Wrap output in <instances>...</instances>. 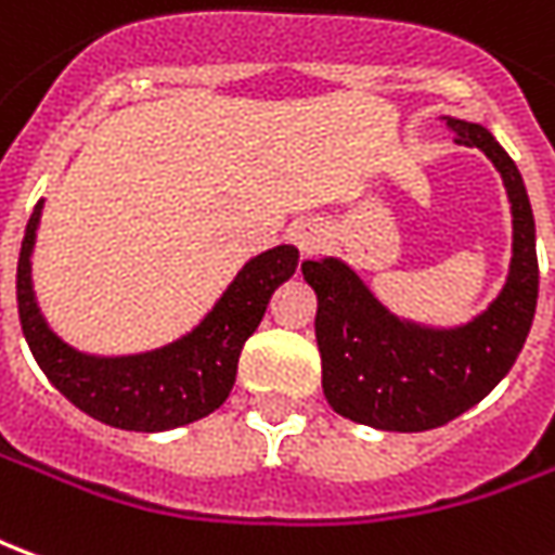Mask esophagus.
Here are the masks:
<instances>
[{
    "instance_id": "34e87169",
    "label": "esophagus",
    "mask_w": 555,
    "mask_h": 555,
    "mask_svg": "<svg viewBox=\"0 0 555 555\" xmlns=\"http://www.w3.org/2000/svg\"><path fill=\"white\" fill-rule=\"evenodd\" d=\"M288 237L294 240V246L300 249V255H315L327 243V228L318 219H300V222L291 224Z\"/></svg>"
}]
</instances>
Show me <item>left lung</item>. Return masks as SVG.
<instances>
[{
	"mask_svg": "<svg viewBox=\"0 0 555 555\" xmlns=\"http://www.w3.org/2000/svg\"><path fill=\"white\" fill-rule=\"evenodd\" d=\"M441 119L456 141L493 162L511 201V267L493 304L466 324L429 327L393 315L339 258L300 267L318 297L324 397L348 421L390 433H424L478 405L514 366L538 304L534 216L520 170L483 126Z\"/></svg>",
	"mask_w": 555,
	"mask_h": 555,
	"instance_id": "8db88e82",
	"label": "left lung"
}]
</instances>
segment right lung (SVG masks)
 Here are the masks:
<instances>
[{
    "instance_id": "add662e5",
    "label": "right lung",
    "mask_w": 555,
    "mask_h": 555,
    "mask_svg": "<svg viewBox=\"0 0 555 555\" xmlns=\"http://www.w3.org/2000/svg\"><path fill=\"white\" fill-rule=\"evenodd\" d=\"M41 210L44 201L35 204L23 234L17 309L29 351L50 385L89 417L131 433H165L216 412L234 387L243 345L261 324L273 291L294 276L300 251L282 243L249 258L210 312L180 339L141 354L104 358L62 343L35 300L33 249Z\"/></svg>"
}]
</instances>
